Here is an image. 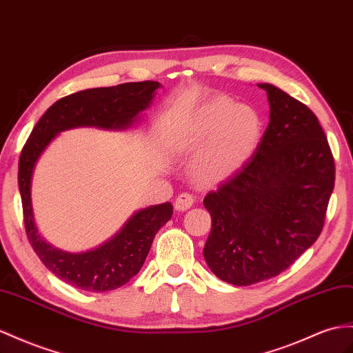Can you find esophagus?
<instances>
[{
  "label": "esophagus",
  "mask_w": 353,
  "mask_h": 353,
  "mask_svg": "<svg viewBox=\"0 0 353 353\" xmlns=\"http://www.w3.org/2000/svg\"><path fill=\"white\" fill-rule=\"evenodd\" d=\"M194 201H195V198H194L192 194L183 192V194H180V195L176 198L174 209H176L177 212H186L188 209H191V207L194 205Z\"/></svg>",
  "instance_id": "34e87169"
}]
</instances>
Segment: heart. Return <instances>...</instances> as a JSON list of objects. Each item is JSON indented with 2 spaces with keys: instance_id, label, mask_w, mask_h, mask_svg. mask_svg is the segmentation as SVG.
Wrapping results in <instances>:
<instances>
[{
  "instance_id": "1",
  "label": "heart",
  "mask_w": 353,
  "mask_h": 353,
  "mask_svg": "<svg viewBox=\"0 0 353 353\" xmlns=\"http://www.w3.org/2000/svg\"><path fill=\"white\" fill-rule=\"evenodd\" d=\"M261 132L263 121L254 107L214 97L180 122L176 146L182 152H198L194 176L203 183H214L243 168L256 150Z\"/></svg>"
}]
</instances>
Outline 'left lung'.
I'll use <instances>...</instances> for the list:
<instances>
[{"label":"left lung","mask_w":353,"mask_h":353,"mask_svg":"<svg viewBox=\"0 0 353 353\" xmlns=\"http://www.w3.org/2000/svg\"><path fill=\"white\" fill-rule=\"evenodd\" d=\"M268 126L243 168L204 207L212 231L203 255L212 273L236 286L276 277L318 240L336 168L318 117L270 83Z\"/></svg>","instance_id":"obj_1"}]
</instances>
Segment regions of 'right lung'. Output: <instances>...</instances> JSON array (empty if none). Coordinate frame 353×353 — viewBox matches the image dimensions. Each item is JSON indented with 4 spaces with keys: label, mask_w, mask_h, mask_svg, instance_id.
<instances>
[{
    "label": "right lung",
    "mask_w": 353,
    "mask_h": 353,
    "mask_svg": "<svg viewBox=\"0 0 353 353\" xmlns=\"http://www.w3.org/2000/svg\"><path fill=\"white\" fill-rule=\"evenodd\" d=\"M159 82H134L80 90L58 99L44 113L22 149L17 183L26 236L41 263L64 282L90 292L121 288L139 273L161 227L173 216L171 203L149 205L132 213L122 228L103 245L86 252H67L44 240L34 219L31 186L37 161L58 134L80 126L125 131L141 121Z\"/></svg>",
    "instance_id": "right-lung-1"
}]
</instances>
